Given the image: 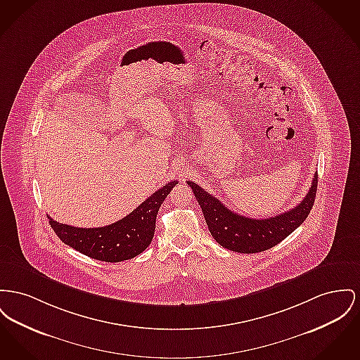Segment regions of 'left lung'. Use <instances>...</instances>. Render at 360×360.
Returning <instances> with one entry per match:
<instances>
[{"mask_svg": "<svg viewBox=\"0 0 360 360\" xmlns=\"http://www.w3.org/2000/svg\"><path fill=\"white\" fill-rule=\"evenodd\" d=\"M317 184L316 172L310 191H307L302 202L291 211L268 219H250L229 210L208 191L188 181V185L202 210L213 239L229 250L245 254L265 252L295 231L313 208Z\"/></svg>", "mask_w": 360, "mask_h": 360, "instance_id": "1", "label": "left lung"}]
</instances>
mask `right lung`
<instances>
[{"instance_id":"add662e5","label":"right lung","mask_w":360,"mask_h":360,"mask_svg":"<svg viewBox=\"0 0 360 360\" xmlns=\"http://www.w3.org/2000/svg\"><path fill=\"white\" fill-rule=\"evenodd\" d=\"M176 181L155 191L124 219L98 229L61 224L49 216V223L65 245L94 259L120 262L143 253L153 238L156 214Z\"/></svg>"}]
</instances>
